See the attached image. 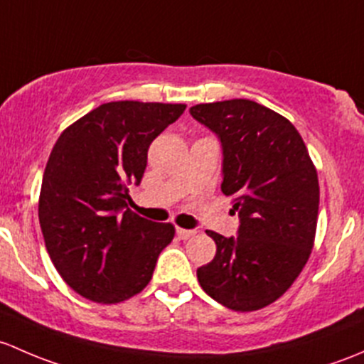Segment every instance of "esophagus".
Returning <instances> with one entry per match:
<instances>
[{
    "mask_svg": "<svg viewBox=\"0 0 364 364\" xmlns=\"http://www.w3.org/2000/svg\"><path fill=\"white\" fill-rule=\"evenodd\" d=\"M194 235H196V231L194 230H182V228H177V237L181 240H187L194 237Z\"/></svg>",
    "mask_w": 364,
    "mask_h": 364,
    "instance_id": "34e87169",
    "label": "esophagus"
}]
</instances>
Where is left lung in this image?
Here are the masks:
<instances>
[{
	"label": "left lung",
	"instance_id": "obj_1",
	"mask_svg": "<svg viewBox=\"0 0 364 364\" xmlns=\"http://www.w3.org/2000/svg\"><path fill=\"white\" fill-rule=\"evenodd\" d=\"M223 147V183L235 196L237 237L207 231L215 257L198 268L210 298L237 312H252L286 293L314 247L319 181L305 141L286 117L250 100L189 108Z\"/></svg>",
	"mask_w": 364,
	"mask_h": 364
}]
</instances>
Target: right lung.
I'll return each instance as SVG.
<instances>
[{"instance_id":"obj_1","label":"right lung","mask_w":364,"mask_h":364,"mask_svg":"<svg viewBox=\"0 0 364 364\" xmlns=\"http://www.w3.org/2000/svg\"><path fill=\"white\" fill-rule=\"evenodd\" d=\"M183 110L186 105L112 101L55 141L38 217L48 256L75 293L119 303L151 282L175 228L131 212L127 186L141 182L152 140Z\"/></svg>"}]
</instances>
